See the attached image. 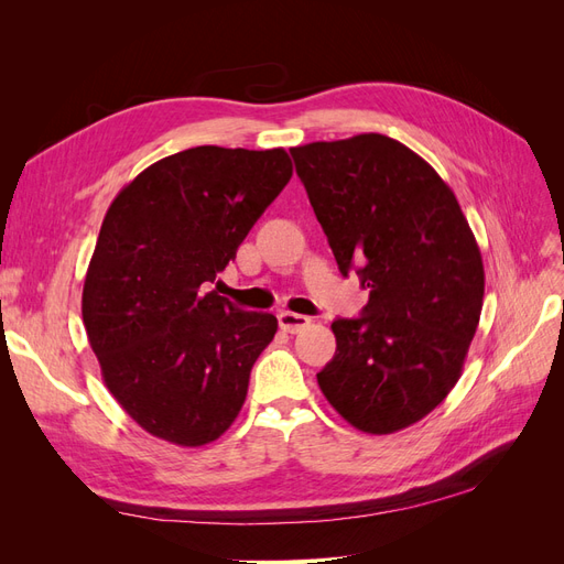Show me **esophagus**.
Listing matches in <instances>:
<instances>
[{
    "label": "esophagus",
    "mask_w": 564,
    "mask_h": 564,
    "mask_svg": "<svg viewBox=\"0 0 564 564\" xmlns=\"http://www.w3.org/2000/svg\"><path fill=\"white\" fill-rule=\"evenodd\" d=\"M278 322H280V329L282 332H286V334H299V332H303L305 327H308L311 324V317H305V315H299V313H280L278 315Z\"/></svg>",
    "instance_id": "34e87169"
}]
</instances>
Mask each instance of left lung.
Returning <instances> with one entry per match:
<instances>
[{
  "label": "left lung",
  "mask_w": 564,
  "mask_h": 564,
  "mask_svg": "<svg viewBox=\"0 0 564 564\" xmlns=\"http://www.w3.org/2000/svg\"><path fill=\"white\" fill-rule=\"evenodd\" d=\"M340 275L369 301L332 322L324 398L357 431L406 429L449 395L482 313L485 268L452 187L395 139L360 133L289 150Z\"/></svg>",
  "instance_id": "1"
}]
</instances>
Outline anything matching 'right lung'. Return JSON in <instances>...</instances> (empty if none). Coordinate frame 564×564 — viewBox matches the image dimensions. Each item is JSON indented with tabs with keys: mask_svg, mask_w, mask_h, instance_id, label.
Wrapping results in <instances>:
<instances>
[{
	"mask_svg": "<svg viewBox=\"0 0 564 564\" xmlns=\"http://www.w3.org/2000/svg\"><path fill=\"white\" fill-rule=\"evenodd\" d=\"M292 178L282 148L199 145L112 199L84 280L82 317L112 398L181 447L224 435L278 317L207 292Z\"/></svg>",
	"mask_w": 564,
	"mask_h": 564,
	"instance_id": "obj_1",
	"label": "right lung"
}]
</instances>
